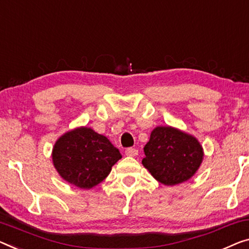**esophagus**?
Here are the masks:
<instances>
[{
	"mask_svg": "<svg viewBox=\"0 0 249 249\" xmlns=\"http://www.w3.org/2000/svg\"><path fill=\"white\" fill-rule=\"evenodd\" d=\"M125 154L127 155V157H136L137 154H139V151L136 150V148H133V147H128L127 150L125 151Z\"/></svg>",
	"mask_w": 249,
	"mask_h": 249,
	"instance_id": "esophagus-1",
	"label": "esophagus"
}]
</instances>
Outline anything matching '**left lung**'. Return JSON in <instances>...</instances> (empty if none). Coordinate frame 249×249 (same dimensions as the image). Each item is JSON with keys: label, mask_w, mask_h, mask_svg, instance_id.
Returning a JSON list of instances; mask_svg holds the SVG:
<instances>
[{"label": "left lung", "mask_w": 249, "mask_h": 249, "mask_svg": "<svg viewBox=\"0 0 249 249\" xmlns=\"http://www.w3.org/2000/svg\"><path fill=\"white\" fill-rule=\"evenodd\" d=\"M142 164L155 180L164 185L188 181L203 160V148L194 135L172 126H158L144 146Z\"/></svg>", "instance_id": "left-lung-1"}]
</instances>
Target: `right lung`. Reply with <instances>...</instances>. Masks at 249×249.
Returning a JSON list of instances; mask_svg holds the SVG:
<instances>
[{"instance_id":"1","label":"right lung","mask_w":249,"mask_h":249,"mask_svg":"<svg viewBox=\"0 0 249 249\" xmlns=\"http://www.w3.org/2000/svg\"><path fill=\"white\" fill-rule=\"evenodd\" d=\"M53 163L62 179L80 189H91L106 179L122 155L106 136L86 126L55 141Z\"/></svg>"}]
</instances>
